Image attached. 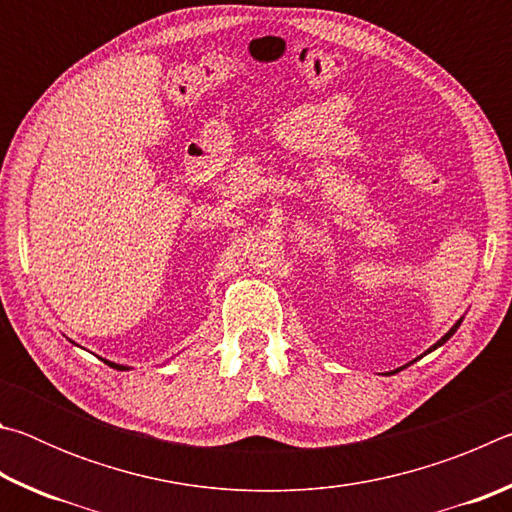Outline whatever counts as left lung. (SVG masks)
Instances as JSON below:
<instances>
[{
	"label": "left lung",
	"instance_id": "8db88e82",
	"mask_svg": "<svg viewBox=\"0 0 512 512\" xmlns=\"http://www.w3.org/2000/svg\"><path fill=\"white\" fill-rule=\"evenodd\" d=\"M461 323H463V318H461V320H456V323H454V327H452V329H449V332H447V334L443 336V339H440V341H436V343H433V345H431V348H429L427 352H424V354H429V352H433V350H436V348H440V345H443V343H447L449 339H452V336L456 334V329H458V327H461ZM424 354H422V357H424ZM418 359H420V357H418ZM418 359H415V361H418ZM411 363H413V361H411ZM411 363H406V366H411ZM406 366H402V368H397V370H393V372H386V375H395V372H400V370H404Z\"/></svg>",
	"mask_w": 512,
	"mask_h": 512
}]
</instances>
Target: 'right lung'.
<instances>
[{"label":"right lung","instance_id":"add662e5","mask_svg":"<svg viewBox=\"0 0 512 512\" xmlns=\"http://www.w3.org/2000/svg\"><path fill=\"white\" fill-rule=\"evenodd\" d=\"M103 361H106V359H103ZM106 363H108L110 368H117V370H128L126 366H121V363H112V361H106Z\"/></svg>","mask_w":512,"mask_h":512}]
</instances>
